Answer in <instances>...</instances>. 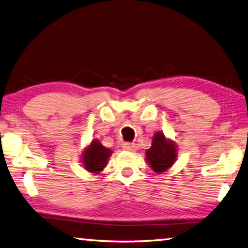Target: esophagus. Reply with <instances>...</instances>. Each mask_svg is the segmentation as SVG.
<instances>
[{
  "label": "esophagus",
  "instance_id": "obj_1",
  "mask_svg": "<svg viewBox=\"0 0 248 248\" xmlns=\"http://www.w3.org/2000/svg\"><path fill=\"white\" fill-rule=\"evenodd\" d=\"M123 147H124V149L128 150V151L135 150V143H132V142H124Z\"/></svg>",
  "mask_w": 248,
  "mask_h": 248
}]
</instances>
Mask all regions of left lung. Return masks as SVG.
<instances>
[{
  "label": "left lung",
  "mask_w": 248,
  "mask_h": 248,
  "mask_svg": "<svg viewBox=\"0 0 248 248\" xmlns=\"http://www.w3.org/2000/svg\"><path fill=\"white\" fill-rule=\"evenodd\" d=\"M177 151L175 143L166 139L161 132H157L153 138V145L146 151L147 161L153 170L158 173L164 172L171 167L176 160Z\"/></svg>",
  "instance_id": "1"
}]
</instances>
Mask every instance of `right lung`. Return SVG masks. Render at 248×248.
<instances>
[{"label":"right lung","instance_id":"add662e5","mask_svg":"<svg viewBox=\"0 0 248 248\" xmlns=\"http://www.w3.org/2000/svg\"><path fill=\"white\" fill-rule=\"evenodd\" d=\"M111 153V150L103 147L98 140H93L82 155L84 168L90 172L99 173L106 167Z\"/></svg>","mask_w":248,"mask_h":248}]
</instances>
